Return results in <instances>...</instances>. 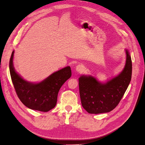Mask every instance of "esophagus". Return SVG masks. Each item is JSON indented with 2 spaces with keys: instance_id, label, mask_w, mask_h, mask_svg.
<instances>
[{
  "instance_id": "1",
  "label": "esophagus",
  "mask_w": 145,
  "mask_h": 145,
  "mask_svg": "<svg viewBox=\"0 0 145 145\" xmlns=\"http://www.w3.org/2000/svg\"><path fill=\"white\" fill-rule=\"evenodd\" d=\"M84 69V66L83 64H78L76 67V70L77 72H82Z\"/></svg>"
}]
</instances>
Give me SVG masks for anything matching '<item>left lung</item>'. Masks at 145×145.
I'll return each mask as SVG.
<instances>
[{
    "instance_id": "obj_1",
    "label": "left lung",
    "mask_w": 145,
    "mask_h": 145,
    "mask_svg": "<svg viewBox=\"0 0 145 145\" xmlns=\"http://www.w3.org/2000/svg\"><path fill=\"white\" fill-rule=\"evenodd\" d=\"M126 62L121 72L101 83L91 76L79 78V91L82 106L89 114H101L111 111L122 99L131 78L132 62L128 50Z\"/></svg>"
}]
</instances>
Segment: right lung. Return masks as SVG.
Returning <instances> with one entry per match:
<instances>
[{
	"label": "right lung",
	"instance_id": "1",
	"mask_svg": "<svg viewBox=\"0 0 145 145\" xmlns=\"http://www.w3.org/2000/svg\"><path fill=\"white\" fill-rule=\"evenodd\" d=\"M14 51L9 61L10 77L17 96L27 108L48 112L56 105L57 94L61 86L71 76L70 67H67L52 74L39 83L28 82L15 71L13 65Z\"/></svg>",
	"mask_w": 145,
	"mask_h": 145
}]
</instances>
